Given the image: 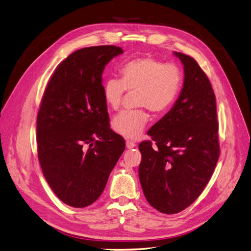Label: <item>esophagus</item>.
Masks as SVG:
<instances>
[{
  "label": "esophagus",
  "instance_id": "34e87169",
  "mask_svg": "<svg viewBox=\"0 0 251 251\" xmlns=\"http://www.w3.org/2000/svg\"><path fill=\"white\" fill-rule=\"evenodd\" d=\"M126 148H127V149H133V148H136V143L132 142V141H129V140H127V141H126Z\"/></svg>",
  "mask_w": 251,
  "mask_h": 251
}]
</instances>
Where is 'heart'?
Segmentation results:
<instances>
[{
  "label": "heart",
  "mask_w": 251,
  "mask_h": 251,
  "mask_svg": "<svg viewBox=\"0 0 251 251\" xmlns=\"http://www.w3.org/2000/svg\"><path fill=\"white\" fill-rule=\"evenodd\" d=\"M121 79L108 78L102 95L108 107L118 110L125 91L136 94V106L161 114L176 102L183 84V73L176 64H166L153 56L136 57L120 68ZM149 122V113L140 108L123 111L112 121V128L126 139H137Z\"/></svg>",
  "instance_id": "heart-1"
}]
</instances>
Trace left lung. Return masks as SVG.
<instances>
[{"instance_id":"left-lung-1","label":"left lung","mask_w":251,"mask_h":251,"mask_svg":"<svg viewBox=\"0 0 251 251\" xmlns=\"http://www.w3.org/2000/svg\"><path fill=\"white\" fill-rule=\"evenodd\" d=\"M184 66V85L173 108L139 144V178L148 202L164 214L188 207L204 190L219 158L216 98L197 61L174 52ZM155 142L156 147H152Z\"/></svg>"}]
</instances>
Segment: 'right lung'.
<instances>
[{
  "label": "right lung",
  "instance_id": "obj_1",
  "mask_svg": "<svg viewBox=\"0 0 251 251\" xmlns=\"http://www.w3.org/2000/svg\"><path fill=\"white\" fill-rule=\"evenodd\" d=\"M116 46L73 52L47 85L37 115L38 159L44 176L61 201L73 207L94 203L125 150L112 131L102 95V72Z\"/></svg>",
  "mask_w": 251,
  "mask_h": 251
}]
</instances>
